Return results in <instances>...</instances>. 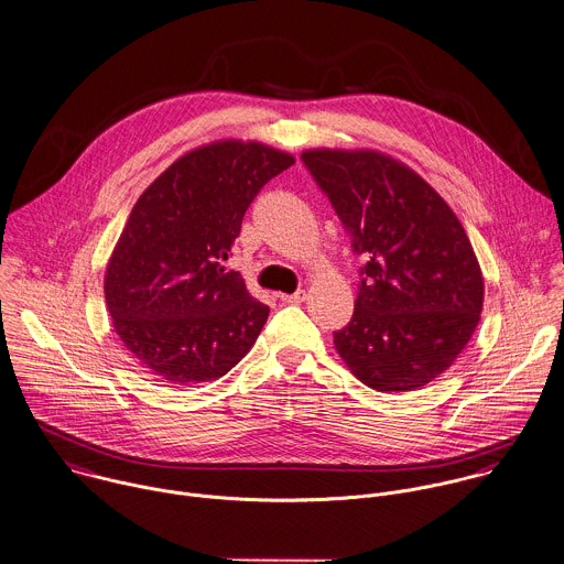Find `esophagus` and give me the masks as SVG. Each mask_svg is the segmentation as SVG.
<instances>
[{"instance_id": "obj_1", "label": "esophagus", "mask_w": 564, "mask_h": 564, "mask_svg": "<svg viewBox=\"0 0 564 564\" xmlns=\"http://www.w3.org/2000/svg\"><path fill=\"white\" fill-rule=\"evenodd\" d=\"M283 303H303L305 301V290H296L294 294H281Z\"/></svg>"}]
</instances>
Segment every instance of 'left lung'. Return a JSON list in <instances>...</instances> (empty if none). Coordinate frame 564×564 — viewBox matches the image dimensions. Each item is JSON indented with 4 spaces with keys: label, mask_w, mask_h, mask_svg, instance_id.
Returning <instances> with one entry per match:
<instances>
[{
    "label": "left lung",
    "mask_w": 564,
    "mask_h": 564,
    "mask_svg": "<svg viewBox=\"0 0 564 564\" xmlns=\"http://www.w3.org/2000/svg\"><path fill=\"white\" fill-rule=\"evenodd\" d=\"M362 259L351 321L334 345L367 387L413 391L444 373L479 325L484 276L451 206L376 151L301 155Z\"/></svg>",
    "instance_id": "obj_1"
}]
</instances>
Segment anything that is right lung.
<instances>
[{
	"label": "right lung",
	"instance_id": "add662e5",
	"mask_svg": "<svg viewBox=\"0 0 564 564\" xmlns=\"http://www.w3.org/2000/svg\"><path fill=\"white\" fill-rule=\"evenodd\" d=\"M294 158L226 140L173 162L133 204L105 274V301L129 354L171 384L226 376L270 307L224 261L259 191Z\"/></svg>",
	"mask_w": 564,
	"mask_h": 564
}]
</instances>
